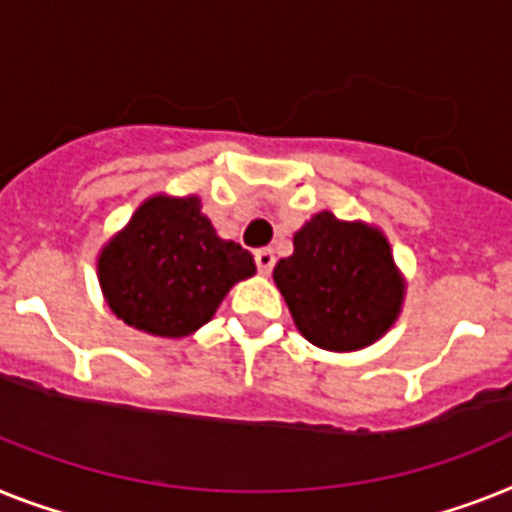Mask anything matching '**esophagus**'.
Listing matches in <instances>:
<instances>
[{
    "mask_svg": "<svg viewBox=\"0 0 512 512\" xmlns=\"http://www.w3.org/2000/svg\"><path fill=\"white\" fill-rule=\"evenodd\" d=\"M256 266H259L261 274H269L274 266V251L272 248H259L256 251Z\"/></svg>",
    "mask_w": 512,
    "mask_h": 512,
    "instance_id": "esophagus-1",
    "label": "esophagus"
}]
</instances>
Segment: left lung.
<instances>
[{
	"label": "left lung",
	"mask_w": 512,
	"mask_h": 512,
	"mask_svg": "<svg viewBox=\"0 0 512 512\" xmlns=\"http://www.w3.org/2000/svg\"><path fill=\"white\" fill-rule=\"evenodd\" d=\"M274 282L308 342L324 350L371 345L395 322L403 282L379 230L322 211L295 232Z\"/></svg>",
	"instance_id": "8db88e82"
}]
</instances>
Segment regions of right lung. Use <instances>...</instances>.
<instances>
[{
    "instance_id": "obj_1",
    "label": "right lung",
    "mask_w": 512,
    "mask_h": 512,
    "mask_svg": "<svg viewBox=\"0 0 512 512\" xmlns=\"http://www.w3.org/2000/svg\"><path fill=\"white\" fill-rule=\"evenodd\" d=\"M253 272L251 253L219 238L196 196L149 198L99 259L109 308L156 337L196 332Z\"/></svg>"
}]
</instances>
